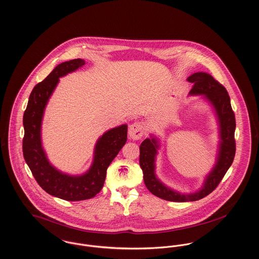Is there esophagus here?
I'll return each mask as SVG.
<instances>
[{"mask_svg":"<svg viewBox=\"0 0 259 259\" xmlns=\"http://www.w3.org/2000/svg\"><path fill=\"white\" fill-rule=\"evenodd\" d=\"M143 132H144V127H143V124L141 123V121L134 122L133 124L130 125V128H128L130 138L134 141L141 140L142 136H143Z\"/></svg>","mask_w":259,"mask_h":259,"instance_id":"esophagus-1","label":"esophagus"}]
</instances>
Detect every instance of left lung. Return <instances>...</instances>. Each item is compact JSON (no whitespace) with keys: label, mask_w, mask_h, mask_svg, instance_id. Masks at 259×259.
<instances>
[{"label":"left lung","mask_w":259,"mask_h":259,"mask_svg":"<svg viewBox=\"0 0 259 259\" xmlns=\"http://www.w3.org/2000/svg\"><path fill=\"white\" fill-rule=\"evenodd\" d=\"M194 83L190 96H203L214 111L219 125V148L215 163L206 175L202 187L193 193H180L169 188L155 174V159L160 148V141L150 135L149 139L141 142L140 146V165L143 172L146 188L158 198L171 202H192L203 199L212 193L224 178L234 161L235 154V118L231 106V99L226 88L221 85L212 75L206 72H196L187 78Z\"/></svg>","instance_id":"left-lung-1"}]
</instances>
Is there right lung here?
I'll return each mask as SVG.
<instances>
[{"mask_svg":"<svg viewBox=\"0 0 259 259\" xmlns=\"http://www.w3.org/2000/svg\"><path fill=\"white\" fill-rule=\"evenodd\" d=\"M85 64L77 58L57 65L47 78L35 85L29 95L24 114L23 152L38 185L51 196L66 201H82L95 197L104 186L107 169L126 142L127 125L121 124L107 131L98 139L90 168L81 175H69L51 164L41 141V124L46 107L59 78Z\"/></svg>","mask_w":259,"mask_h":259,"instance_id":"1","label":"right lung"}]
</instances>
